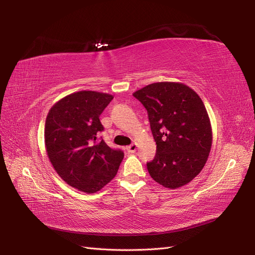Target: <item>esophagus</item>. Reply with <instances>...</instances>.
<instances>
[{
    "instance_id": "34e87169",
    "label": "esophagus",
    "mask_w": 255,
    "mask_h": 255,
    "mask_svg": "<svg viewBox=\"0 0 255 255\" xmlns=\"http://www.w3.org/2000/svg\"><path fill=\"white\" fill-rule=\"evenodd\" d=\"M126 150H127L128 153H134L137 151V144L136 143H132L130 145H128V147L126 148Z\"/></svg>"
}]
</instances>
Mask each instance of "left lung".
Here are the masks:
<instances>
[{
    "instance_id": "8db88e82",
    "label": "left lung",
    "mask_w": 255,
    "mask_h": 255,
    "mask_svg": "<svg viewBox=\"0 0 255 255\" xmlns=\"http://www.w3.org/2000/svg\"><path fill=\"white\" fill-rule=\"evenodd\" d=\"M148 112L156 143L149 174L160 185L175 189L196 177L213 143L204 103L189 86L178 82L149 84L132 94Z\"/></svg>"
}]
</instances>
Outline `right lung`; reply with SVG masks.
<instances>
[{"label":"right lung","mask_w":255,"mask_h":255,"mask_svg":"<svg viewBox=\"0 0 255 255\" xmlns=\"http://www.w3.org/2000/svg\"><path fill=\"white\" fill-rule=\"evenodd\" d=\"M114 96L80 91L63 97L48 113L45 125L47 155L58 175L81 192H99L117 174L122 150L108 147L99 133L100 115Z\"/></svg>","instance_id":"1"}]
</instances>
